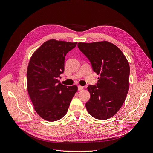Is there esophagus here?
I'll list each match as a JSON object with an SVG mask.
<instances>
[{"label":"esophagus","instance_id":"34e87169","mask_svg":"<svg viewBox=\"0 0 153 153\" xmlns=\"http://www.w3.org/2000/svg\"><path fill=\"white\" fill-rule=\"evenodd\" d=\"M78 90L79 91V90H82L83 89V86H78Z\"/></svg>","mask_w":153,"mask_h":153}]
</instances>
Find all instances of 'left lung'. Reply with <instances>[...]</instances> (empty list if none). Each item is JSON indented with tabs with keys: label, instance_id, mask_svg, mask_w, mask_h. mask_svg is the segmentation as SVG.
I'll use <instances>...</instances> for the list:
<instances>
[{
	"label": "left lung",
	"instance_id": "8db88e82",
	"mask_svg": "<svg viewBox=\"0 0 153 153\" xmlns=\"http://www.w3.org/2000/svg\"><path fill=\"white\" fill-rule=\"evenodd\" d=\"M78 47L100 75L96 85L87 87L90 98L86 103V110L96 119L110 118L119 111L128 94L129 63L121 50L107 41L79 42Z\"/></svg>",
	"mask_w": 153,
	"mask_h": 153
}]
</instances>
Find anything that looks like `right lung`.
Masks as SVG:
<instances>
[{
	"label": "right lung",
	"instance_id": "right-lung-1",
	"mask_svg": "<svg viewBox=\"0 0 153 153\" xmlns=\"http://www.w3.org/2000/svg\"><path fill=\"white\" fill-rule=\"evenodd\" d=\"M77 42L50 40L33 53L27 71V90L39 115L48 121H57L66 114L78 90L58 80L64 71L65 56Z\"/></svg>",
	"mask_w": 153,
	"mask_h": 153
}]
</instances>
